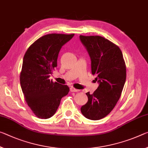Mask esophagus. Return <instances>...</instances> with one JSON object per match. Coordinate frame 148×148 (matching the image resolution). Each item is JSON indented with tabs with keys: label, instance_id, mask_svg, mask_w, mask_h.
I'll list each match as a JSON object with an SVG mask.
<instances>
[{
	"label": "esophagus",
	"instance_id": "34e87169",
	"mask_svg": "<svg viewBox=\"0 0 148 148\" xmlns=\"http://www.w3.org/2000/svg\"><path fill=\"white\" fill-rule=\"evenodd\" d=\"M70 91H71V92H78V91H79V90L75 89L74 88H72H72H70Z\"/></svg>",
	"mask_w": 148,
	"mask_h": 148
}]
</instances>
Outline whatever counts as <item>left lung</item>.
<instances>
[{
  "label": "left lung",
  "mask_w": 148,
  "mask_h": 148,
  "mask_svg": "<svg viewBox=\"0 0 148 148\" xmlns=\"http://www.w3.org/2000/svg\"><path fill=\"white\" fill-rule=\"evenodd\" d=\"M79 39L90 55L91 73L99 84L93 94L86 93L88 101L81 112L87 119L99 120L111 112L121 97L126 82L125 62L119 47L104 37L79 36Z\"/></svg>",
  "instance_id": "left-lung-1"
}]
</instances>
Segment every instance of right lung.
Listing matches in <instances>:
<instances>
[{"label": "right lung", "mask_w": 148, "mask_h": 148, "mask_svg": "<svg viewBox=\"0 0 148 148\" xmlns=\"http://www.w3.org/2000/svg\"><path fill=\"white\" fill-rule=\"evenodd\" d=\"M74 34L45 35L33 43L23 57L20 85L25 99L34 113L40 119H49L57 111L61 99L69 93L66 85L50 80L57 66L62 47Z\"/></svg>", "instance_id": "right-lung-1"}]
</instances>
